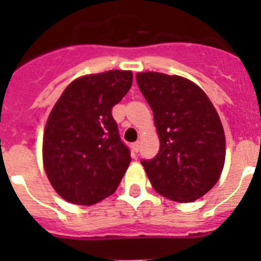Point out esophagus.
Masks as SVG:
<instances>
[{"mask_svg":"<svg viewBox=\"0 0 261 261\" xmlns=\"http://www.w3.org/2000/svg\"><path fill=\"white\" fill-rule=\"evenodd\" d=\"M131 149H133L134 152H139V150H140V143H139V141L134 143L133 145H131Z\"/></svg>","mask_w":261,"mask_h":261,"instance_id":"esophagus-1","label":"esophagus"}]
</instances>
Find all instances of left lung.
I'll return each mask as SVG.
<instances>
[{
	"label": "left lung",
	"mask_w": 261,
	"mask_h": 261,
	"mask_svg": "<svg viewBox=\"0 0 261 261\" xmlns=\"http://www.w3.org/2000/svg\"><path fill=\"white\" fill-rule=\"evenodd\" d=\"M136 82L151 107L160 149L143 159L158 193L187 203L217 183L225 163V134L208 97L193 82L164 73H138Z\"/></svg>",
	"instance_id": "1"
}]
</instances>
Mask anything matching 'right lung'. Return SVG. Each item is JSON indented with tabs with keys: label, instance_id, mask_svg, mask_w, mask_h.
<instances>
[{
	"label": "right lung",
	"instance_id": "1",
	"mask_svg": "<svg viewBox=\"0 0 261 261\" xmlns=\"http://www.w3.org/2000/svg\"><path fill=\"white\" fill-rule=\"evenodd\" d=\"M133 84L130 70L73 81L50 112L43 141L46 175L65 201L91 206L117 189L131 162L112 107Z\"/></svg>",
	"mask_w": 261,
	"mask_h": 261
}]
</instances>
